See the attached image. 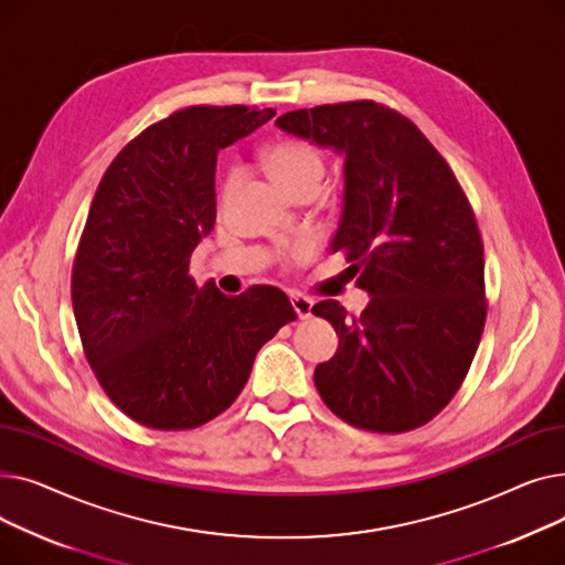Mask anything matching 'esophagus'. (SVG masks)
I'll return each instance as SVG.
<instances>
[{
	"mask_svg": "<svg viewBox=\"0 0 565 565\" xmlns=\"http://www.w3.org/2000/svg\"><path fill=\"white\" fill-rule=\"evenodd\" d=\"M290 302H292V309H295V313H298V318H300V320L311 318L313 300H311V298H307V295H292Z\"/></svg>",
	"mask_w": 565,
	"mask_h": 565,
	"instance_id": "esophagus-1",
	"label": "esophagus"
}]
</instances>
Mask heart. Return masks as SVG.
<instances>
[{
	"label": "heart",
	"mask_w": 565,
	"mask_h": 565,
	"mask_svg": "<svg viewBox=\"0 0 565 565\" xmlns=\"http://www.w3.org/2000/svg\"><path fill=\"white\" fill-rule=\"evenodd\" d=\"M263 167L267 175L286 192L290 194L292 190H298L302 185H320L322 181V160L316 153V148L300 141V139H281L270 143L263 151ZM233 173L228 175L226 188L233 183ZM313 252L311 241H302L298 247H295V256L307 258Z\"/></svg>",
	"instance_id": "b5f03b06"
}]
</instances>
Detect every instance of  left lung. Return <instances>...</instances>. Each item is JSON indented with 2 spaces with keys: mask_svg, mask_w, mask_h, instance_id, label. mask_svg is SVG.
Wrapping results in <instances>:
<instances>
[{
  "mask_svg": "<svg viewBox=\"0 0 565 565\" xmlns=\"http://www.w3.org/2000/svg\"><path fill=\"white\" fill-rule=\"evenodd\" d=\"M277 126L343 156V211L330 245L371 300L360 316L322 300L339 350L316 366L320 398L371 433L428 424L460 390L486 324L483 243L435 146L373 100L295 109ZM348 267V270H350Z\"/></svg>",
  "mask_w": 565,
  "mask_h": 565,
  "instance_id": "8db88e82",
  "label": "left lung"
}]
</instances>
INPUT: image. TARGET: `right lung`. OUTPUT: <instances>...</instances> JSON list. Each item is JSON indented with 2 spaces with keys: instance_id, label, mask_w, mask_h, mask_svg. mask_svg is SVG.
Wrapping results in <instances>:
<instances>
[{
  "instance_id": "obj_1",
  "label": "right lung",
  "mask_w": 565,
  "mask_h": 565,
  "mask_svg": "<svg viewBox=\"0 0 565 565\" xmlns=\"http://www.w3.org/2000/svg\"><path fill=\"white\" fill-rule=\"evenodd\" d=\"M275 109L196 105L148 126L96 190L73 265V311L100 387L130 419L190 430L243 392L256 352L298 318L286 292L224 295L190 277L213 231L222 148Z\"/></svg>"
}]
</instances>
